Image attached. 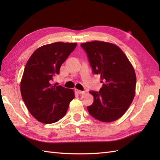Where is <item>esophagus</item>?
<instances>
[{
	"instance_id": "obj_1",
	"label": "esophagus",
	"mask_w": 160,
	"mask_h": 160,
	"mask_svg": "<svg viewBox=\"0 0 160 160\" xmlns=\"http://www.w3.org/2000/svg\"><path fill=\"white\" fill-rule=\"evenodd\" d=\"M75 91H76V92L78 93V94H84V93L86 92L85 91H80V90H78V89H76Z\"/></svg>"
}]
</instances>
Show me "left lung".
<instances>
[{
    "mask_svg": "<svg viewBox=\"0 0 160 160\" xmlns=\"http://www.w3.org/2000/svg\"><path fill=\"white\" fill-rule=\"evenodd\" d=\"M94 74L103 84L99 92L89 91L94 100L87 109L91 116L103 122L121 118L133 100L136 76L133 67L120 48L109 42L92 41L81 44Z\"/></svg>",
    "mask_w": 160,
    "mask_h": 160,
    "instance_id": "1",
    "label": "left lung"
}]
</instances>
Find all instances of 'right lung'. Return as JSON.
Segmentation results:
<instances>
[{"label": "right lung", "instance_id": "add662e5", "mask_svg": "<svg viewBox=\"0 0 160 160\" xmlns=\"http://www.w3.org/2000/svg\"><path fill=\"white\" fill-rule=\"evenodd\" d=\"M77 43L57 42L40 47L26 64L20 82L22 100L37 120L45 124L59 121L65 115L73 90L53 84L62 64Z\"/></svg>", "mask_w": 160, "mask_h": 160}]
</instances>
